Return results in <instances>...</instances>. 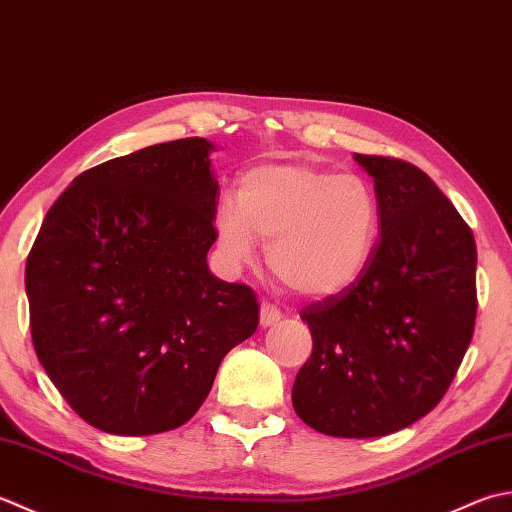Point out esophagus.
Here are the masks:
<instances>
[{"mask_svg":"<svg viewBox=\"0 0 512 512\" xmlns=\"http://www.w3.org/2000/svg\"><path fill=\"white\" fill-rule=\"evenodd\" d=\"M280 318H283V314H280L278 307L269 305V302L260 305V327H274L276 322H280Z\"/></svg>","mask_w":512,"mask_h":512,"instance_id":"obj_1","label":"esophagus"}]
</instances>
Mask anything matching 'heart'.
Here are the masks:
<instances>
[{
    "mask_svg": "<svg viewBox=\"0 0 512 512\" xmlns=\"http://www.w3.org/2000/svg\"><path fill=\"white\" fill-rule=\"evenodd\" d=\"M380 221L378 194L362 176L265 163L238 179L234 201L218 203L214 234L232 267L252 263L256 241L267 243L280 283L302 298H331L371 263Z\"/></svg>",
    "mask_w": 512,
    "mask_h": 512,
    "instance_id": "obj_1",
    "label": "heart"
}]
</instances>
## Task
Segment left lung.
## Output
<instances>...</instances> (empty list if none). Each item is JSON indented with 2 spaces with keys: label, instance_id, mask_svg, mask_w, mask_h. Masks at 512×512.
Wrapping results in <instances>:
<instances>
[{
  "label": "left lung",
  "instance_id": "1",
  "mask_svg": "<svg viewBox=\"0 0 512 512\" xmlns=\"http://www.w3.org/2000/svg\"><path fill=\"white\" fill-rule=\"evenodd\" d=\"M353 159L380 201L378 247L347 291L300 311L314 351L291 402L314 431L362 440L411 426L453 382L475 327L477 249L471 227L420 168Z\"/></svg>",
  "mask_w": 512,
  "mask_h": 512
}]
</instances>
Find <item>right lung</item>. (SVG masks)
I'll return each mask as SVG.
<instances>
[{
  "mask_svg": "<svg viewBox=\"0 0 512 512\" xmlns=\"http://www.w3.org/2000/svg\"><path fill=\"white\" fill-rule=\"evenodd\" d=\"M201 137L79 174L26 263L41 367L88 424L172 431L201 409L218 364L258 327V300L207 265L218 181Z\"/></svg>",
  "mask_w": 512,
  "mask_h": 512,
  "instance_id": "obj_1",
  "label": "right lung"
}]
</instances>
